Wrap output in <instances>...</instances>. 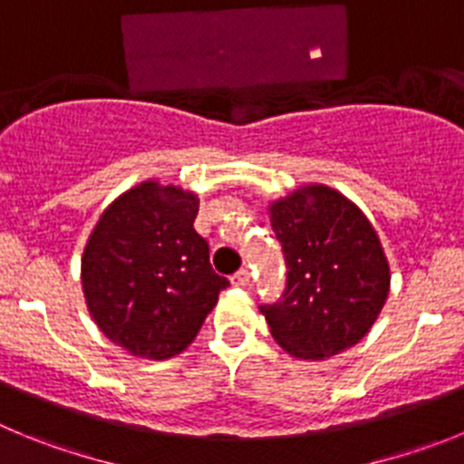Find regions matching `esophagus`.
I'll list each match as a JSON object with an SVG mask.
<instances>
[{"label": "esophagus", "instance_id": "1", "mask_svg": "<svg viewBox=\"0 0 464 464\" xmlns=\"http://www.w3.org/2000/svg\"><path fill=\"white\" fill-rule=\"evenodd\" d=\"M249 279H252L249 270H246V267H242V270H237L236 275L231 276V284L237 285V288H245V285H249Z\"/></svg>", "mask_w": 464, "mask_h": 464}]
</instances>
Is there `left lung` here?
Listing matches in <instances>:
<instances>
[{
    "label": "left lung",
    "mask_w": 464,
    "mask_h": 464,
    "mask_svg": "<svg viewBox=\"0 0 464 464\" xmlns=\"http://www.w3.org/2000/svg\"><path fill=\"white\" fill-rule=\"evenodd\" d=\"M285 261V288L261 304L270 334L285 353L327 359L366 336L389 293L382 245L353 201L309 185L270 206Z\"/></svg>",
    "instance_id": "left-lung-1"
}]
</instances>
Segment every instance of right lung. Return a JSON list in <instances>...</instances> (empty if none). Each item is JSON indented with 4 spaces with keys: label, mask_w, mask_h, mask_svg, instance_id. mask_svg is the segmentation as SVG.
Wrapping results in <instances>:
<instances>
[{
    "label": "right lung",
    "mask_w": 464,
    "mask_h": 464,
    "mask_svg": "<svg viewBox=\"0 0 464 464\" xmlns=\"http://www.w3.org/2000/svg\"><path fill=\"white\" fill-rule=\"evenodd\" d=\"M198 198L155 180L121 194L95 224L82 288L102 334L134 357L183 353L228 285L194 231Z\"/></svg>",
    "instance_id": "1"
}]
</instances>
